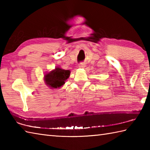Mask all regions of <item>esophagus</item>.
I'll list each match as a JSON object with an SVG mask.
<instances>
[{
  "mask_svg": "<svg viewBox=\"0 0 150 150\" xmlns=\"http://www.w3.org/2000/svg\"><path fill=\"white\" fill-rule=\"evenodd\" d=\"M84 67H85V64H84V63L81 62L79 64V68H84Z\"/></svg>",
  "mask_w": 150,
  "mask_h": 150,
  "instance_id": "1",
  "label": "esophagus"
}]
</instances>
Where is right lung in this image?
Masks as SVG:
<instances>
[{"instance_id":"1","label":"right lung","mask_w":150,"mask_h":150,"mask_svg":"<svg viewBox=\"0 0 150 150\" xmlns=\"http://www.w3.org/2000/svg\"><path fill=\"white\" fill-rule=\"evenodd\" d=\"M70 71L65 70L59 67L46 73L44 75V82L52 89L59 88L65 84V81L69 77Z\"/></svg>"}]
</instances>
